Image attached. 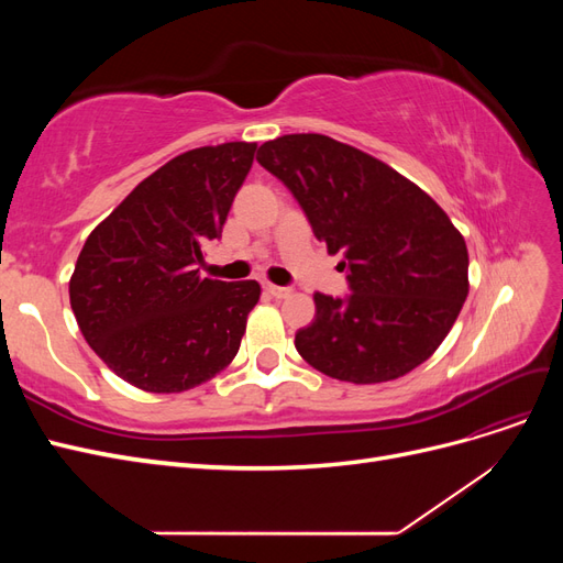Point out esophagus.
<instances>
[{"instance_id":"obj_1","label":"esophagus","mask_w":563,"mask_h":563,"mask_svg":"<svg viewBox=\"0 0 563 563\" xmlns=\"http://www.w3.org/2000/svg\"><path fill=\"white\" fill-rule=\"evenodd\" d=\"M265 291L269 294V296H275V298H288V296H291L294 291H291V288H288V286H277V284H265Z\"/></svg>"}]
</instances>
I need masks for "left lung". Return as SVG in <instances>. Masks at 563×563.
Returning <instances> with one entry per match:
<instances>
[{"instance_id":"8db88e82","label":"left lung","mask_w":563,"mask_h":563,"mask_svg":"<svg viewBox=\"0 0 563 563\" xmlns=\"http://www.w3.org/2000/svg\"><path fill=\"white\" fill-rule=\"evenodd\" d=\"M329 253H343L352 294H314L296 350L331 378L373 385L406 376L437 352L470 291L467 244L446 211L385 162L321 133L261 145Z\"/></svg>"}]
</instances>
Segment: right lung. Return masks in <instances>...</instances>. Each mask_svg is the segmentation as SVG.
Returning a JSON list of instances; mask_svg holds the SVG:
<instances>
[{"label": "right lung", "instance_id": "1", "mask_svg": "<svg viewBox=\"0 0 563 563\" xmlns=\"http://www.w3.org/2000/svg\"><path fill=\"white\" fill-rule=\"evenodd\" d=\"M255 143L187 150L141 180L93 228L70 277V305L91 350L143 391H185L240 352L261 284L201 277L203 246L223 230Z\"/></svg>", "mask_w": 563, "mask_h": 563}]
</instances>
